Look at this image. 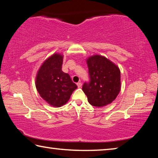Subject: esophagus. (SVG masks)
I'll return each mask as SVG.
<instances>
[{
	"mask_svg": "<svg viewBox=\"0 0 158 158\" xmlns=\"http://www.w3.org/2000/svg\"><path fill=\"white\" fill-rule=\"evenodd\" d=\"M77 86H78V88H81V85H82V84H81V82H78L77 84Z\"/></svg>",
	"mask_w": 158,
	"mask_h": 158,
	"instance_id": "esophagus-1",
	"label": "esophagus"
}]
</instances>
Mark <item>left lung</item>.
<instances>
[{
  "mask_svg": "<svg viewBox=\"0 0 158 158\" xmlns=\"http://www.w3.org/2000/svg\"><path fill=\"white\" fill-rule=\"evenodd\" d=\"M90 81L83 85L82 90L90 105L102 107L111 104L121 89V71L107 58L95 54L86 59Z\"/></svg>",
  "mask_w": 158,
  "mask_h": 158,
  "instance_id": "1",
  "label": "left lung"
}]
</instances>
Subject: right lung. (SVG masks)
<instances>
[{"mask_svg":"<svg viewBox=\"0 0 158 158\" xmlns=\"http://www.w3.org/2000/svg\"><path fill=\"white\" fill-rule=\"evenodd\" d=\"M63 55L55 53L45 60L37 71L35 86L40 97L49 105L60 107L68 102L77 85L62 71Z\"/></svg>","mask_w":158,"mask_h":158,"instance_id":"right-lung-1","label":"right lung"}]
</instances>
